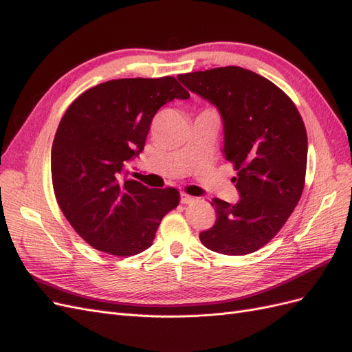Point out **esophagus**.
<instances>
[{"label":"esophagus","instance_id":"esophagus-1","mask_svg":"<svg viewBox=\"0 0 352 352\" xmlns=\"http://www.w3.org/2000/svg\"><path fill=\"white\" fill-rule=\"evenodd\" d=\"M194 201H195L194 197H190V195H188L185 192L180 194V202H182V204H190V202H194Z\"/></svg>","mask_w":352,"mask_h":352}]
</instances>
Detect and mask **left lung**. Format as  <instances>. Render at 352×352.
Returning a JSON list of instances; mask_svg holds the SVG:
<instances>
[{
	"mask_svg": "<svg viewBox=\"0 0 352 352\" xmlns=\"http://www.w3.org/2000/svg\"><path fill=\"white\" fill-rule=\"evenodd\" d=\"M177 79L220 111L223 153L238 172L241 199H212L216 223L199 239L214 252L251 254L276 236L302 195L308 145L301 114L273 82L238 66Z\"/></svg>",
	"mask_w": 352,
	"mask_h": 352,
	"instance_id": "1",
	"label": "left lung"
}]
</instances>
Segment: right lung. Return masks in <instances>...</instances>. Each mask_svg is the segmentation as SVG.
I'll list each match as a JSON object with an SVG mask.
<instances>
[{
	"instance_id": "right-lung-1",
	"label": "right lung",
	"mask_w": 352,
	"mask_h": 352,
	"mask_svg": "<svg viewBox=\"0 0 352 352\" xmlns=\"http://www.w3.org/2000/svg\"><path fill=\"white\" fill-rule=\"evenodd\" d=\"M189 92L175 78L114 79L74 100L51 150L52 188L72 228L95 250L129 257L150 248L160 221L179 204L175 188L127 177L155 113Z\"/></svg>"
}]
</instances>
